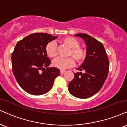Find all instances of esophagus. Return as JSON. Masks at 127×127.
Instances as JSON below:
<instances>
[{"label":"esophagus","instance_id":"34e87169","mask_svg":"<svg viewBox=\"0 0 127 127\" xmlns=\"http://www.w3.org/2000/svg\"><path fill=\"white\" fill-rule=\"evenodd\" d=\"M65 72H66V71H64V70H61V71H60V73H61V74H64V73H65Z\"/></svg>","mask_w":127,"mask_h":127}]
</instances>
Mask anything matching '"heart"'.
Masks as SVG:
<instances>
[{
	"label": "heart",
	"mask_w": 127,
	"mask_h": 127,
	"mask_svg": "<svg viewBox=\"0 0 127 127\" xmlns=\"http://www.w3.org/2000/svg\"><path fill=\"white\" fill-rule=\"evenodd\" d=\"M61 42L71 48L69 51V56H73L78 63H80L85 58V51L82 47L79 46V42L76 38L71 36H66L61 39ZM45 52L49 57L54 58L58 55L56 44L55 42H50L45 47ZM74 60L72 58H58L53 61L52 65L55 68L59 69H66L74 65Z\"/></svg>",
	"instance_id": "obj_1"
}]
</instances>
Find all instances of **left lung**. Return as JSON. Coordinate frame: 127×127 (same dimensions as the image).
Masks as SVG:
<instances>
[{
    "mask_svg": "<svg viewBox=\"0 0 127 127\" xmlns=\"http://www.w3.org/2000/svg\"><path fill=\"white\" fill-rule=\"evenodd\" d=\"M85 40L87 55L68 85V90L78 98H88L96 94L104 85L109 71V61L102 43L86 33L75 35Z\"/></svg>",
    "mask_w": 127,
    "mask_h": 127,
    "instance_id": "8db88e82",
    "label": "left lung"
}]
</instances>
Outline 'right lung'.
<instances>
[{
    "label": "right lung",
    "instance_id": "right-lung-1",
    "mask_svg": "<svg viewBox=\"0 0 127 127\" xmlns=\"http://www.w3.org/2000/svg\"><path fill=\"white\" fill-rule=\"evenodd\" d=\"M57 36L44 33L28 35L16 45L12 55V70L20 87L26 92L40 95L49 92L55 79L60 75L59 69L48 66L45 47Z\"/></svg>",
    "mask_w": 127,
    "mask_h": 127
}]
</instances>
